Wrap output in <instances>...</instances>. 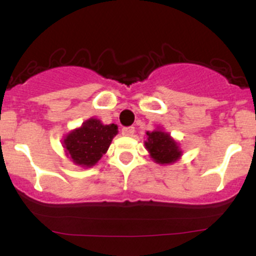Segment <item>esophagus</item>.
I'll return each instance as SVG.
<instances>
[{"label":"esophagus","mask_w":256,"mask_h":256,"mask_svg":"<svg viewBox=\"0 0 256 256\" xmlns=\"http://www.w3.org/2000/svg\"><path fill=\"white\" fill-rule=\"evenodd\" d=\"M134 132H135V128L134 126H126V128H122V130H121V134L124 136H132Z\"/></svg>","instance_id":"34e87169"}]
</instances>
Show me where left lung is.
<instances>
[{"instance_id":"8db88e82","label":"left lung","mask_w":256,"mask_h":256,"mask_svg":"<svg viewBox=\"0 0 256 256\" xmlns=\"http://www.w3.org/2000/svg\"><path fill=\"white\" fill-rule=\"evenodd\" d=\"M146 147L150 153V157L157 163L168 164L176 162L182 154V150H179L176 146V142L168 134L163 131H152L147 132Z\"/></svg>"}]
</instances>
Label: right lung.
<instances>
[{"label":"right lung","instance_id":"right-lung-1","mask_svg":"<svg viewBox=\"0 0 256 256\" xmlns=\"http://www.w3.org/2000/svg\"><path fill=\"white\" fill-rule=\"evenodd\" d=\"M116 134L114 124L103 125L99 120L90 119L64 140V147L74 163L92 166L106 152Z\"/></svg>","mask_w":256,"mask_h":256}]
</instances>
